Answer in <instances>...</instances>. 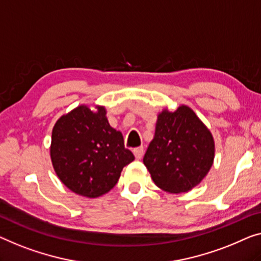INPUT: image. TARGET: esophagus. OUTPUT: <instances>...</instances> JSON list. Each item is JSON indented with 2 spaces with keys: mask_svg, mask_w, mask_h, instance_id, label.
<instances>
[{
  "mask_svg": "<svg viewBox=\"0 0 261 261\" xmlns=\"http://www.w3.org/2000/svg\"><path fill=\"white\" fill-rule=\"evenodd\" d=\"M134 154L135 157L137 159H141L143 155H144V147L143 146H139V147H136L134 150Z\"/></svg>",
  "mask_w": 261,
  "mask_h": 261,
  "instance_id": "esophagus-1",
  "label": "esophagus"
}]
</instances>
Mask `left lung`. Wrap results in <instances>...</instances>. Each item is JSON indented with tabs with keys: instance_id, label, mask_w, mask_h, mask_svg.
Here are the masks:
<instances>
[{
	"instance_id": "8db88e82",
	"label": "left lung",
	"mask_w": 261,
	"mask_h": 261,
	"mask_svg": "<svg viewBox=\"0 0 261 261\" xmlns=\"http://www.w3.org/2000/svg\"><path fill=\"white\" fill-rule=\"evenodd\" d=\"M216 144L211 131L191 108H164L157 116L154 137L144 155L155 186L169 193L191 191L208 173Z\"/></svg>"
}]
</instances>
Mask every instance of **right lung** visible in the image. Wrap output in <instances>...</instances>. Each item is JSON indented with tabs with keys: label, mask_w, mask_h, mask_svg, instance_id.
<instances>
[{
	"label": "right lung",
	"mask_w": 261,
	"mask_h": 261,
	"mask_svg": "<svg viewBox=\"0 0 261 261\" xmlns=\"http://www.w3.org/2000/svg\"><path fill=\"white\" fill-rule=\"evenodd\" d=\"M50 158L70 191L97 198L114 189L135 155L124 147L122 132L109 124L106 107L81 104L54 125Z\"/></svg>",
	"instance_id": "obj_1"
}]
</instances>
